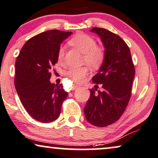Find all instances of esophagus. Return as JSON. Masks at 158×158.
Wrapping results in <instances>:
<instances>
[{
    "mask_svg": "<svg viewBox=\"0 0 158 158\" xmlns=\"http://www.w3.org/2000/svg\"><path fill=\"white\" fill-rule=\"evenodd\" d=\"M78 87H78L77 85H73L72 86V88H71V89H72L73 90H74V89H77Z\"/></svg>",
    "mask_w": 158,
    "mask_h": 158,
    "instance_id": "34e87169",
    "label": "esophagus"
}]
</instances>
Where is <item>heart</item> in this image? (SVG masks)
I'll return each mask as SVG.
<instances>
[{"mask_svg": "<svg viewBox=\"0 0 158 158\" xmlns=\"http://www.w3.org/2000/svg\"><path fill=\"white\" fill-rule=\"evenodd\" d=\"M69 43L73 48L84 54L83 60L90 66L97 68L102 64L105 59V50L103 48L96 45V41L93 37L85 33H78L75 35ZM64 48L60 46L58 51V62H62L64 57ZM89 70L87 66L71 68L66 74L73 81L81 83L85 81L89 75Z\"/></svg>", "mask_w": 158, "mask_h": 158, "instance_id": "obj_1", "label": "heart"}]
</instances>
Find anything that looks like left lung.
Returning <instances> with one entry per match:
<instances>
[{
	"instance_id": "1",
	"label": "left lung",
	"mask_w": 158,
	"mask_h": 158,
	"mask_svg": "<svg viewBox=\"0 0 158 158\" xmlns=\"http://www.w3.org/2000/svg\"><path fill=\"white\" fill-rule=\"evenodd\" d=\"M90 31L100 37L105 59L98 73L92 77L95 85L91 89L84 112L89 123L104 127L117 121L127 108L135 69L129 48L121 37L98 27ZM98 84L102 86L101 90H97Z\"/></svg>"
}]
</instances>
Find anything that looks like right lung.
<instances>
[{
    "instance_id": "add662e5",
    "label": "right lung",
    "mask_w": 158,
    "mask_h": 158,
    "mask_svg": "<svg viewBox=\"0 0 158 158\" xmlns=\"http://www.w3.org/2000/svg\"><path fill=\"white\" fill-rule=\"evenodd\" d=\"M71 34L57 29L38 34L27 40L16 58V90L25 110L40 122L57 119L68 96L62 85L52 84L50 79L60 44Z\"/></svg>"
}]
</instances>
